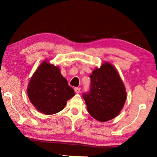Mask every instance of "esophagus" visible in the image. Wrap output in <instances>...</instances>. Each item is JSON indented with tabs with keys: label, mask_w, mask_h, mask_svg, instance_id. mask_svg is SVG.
<instances>
[{
	"label": "esophagus",
	"mask_w": 157,
	"mask_h": 157,
	"mask_svg": "<svg viewBox=\"0 0 157 157\" xmlns=\"http://www.w3.org/2000/svg\"><path fill=\"white\" fill-rule=\"evenodd\" d=\"M74 90H75V93L78 94V93H79V92H80V88H75Z\"/></svg>",
	"instance_id": "obj_1"
}]
</instances>
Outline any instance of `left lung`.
<instances>
[{
  "mask_svg": "<svg viewBox=\"0 0 157 157\" xmlns=\"http://www.w3.org/2000/svg\"><path fill=\"white\" fill-rule=\"evenodd\" d=\"M90 91L83 94L88 112L98 121L105 122L117 116L127 98L125 86L118 71L105 62L90 75Z\"/></svg>",
  "mask_w": 157,
  "mask_h": 157,
  "instance_id": "8db88e82",
  "label": "left lung"
}]
</instances>
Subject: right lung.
<instances>
[{
    "mask_svg": "<svg viewBox=\"0 0 157 157\" xmlns=\"http://www.w3.org/2000/svg\"><path fill=\"white\" fill-rule=\"evenodd\" d=\"M28 96L38 111L52 115L65 108L67 101L75 95L57 66L43 61L36 69L28 86Z\"/></svg>",
    "mask_w": 157,
    "mask_h": 157,
    "instance_id": "right-lung-1",
    "label": "right lung"
}]
</instances>
